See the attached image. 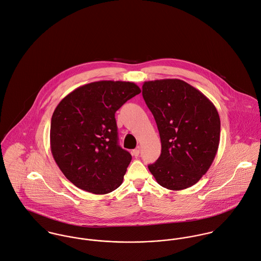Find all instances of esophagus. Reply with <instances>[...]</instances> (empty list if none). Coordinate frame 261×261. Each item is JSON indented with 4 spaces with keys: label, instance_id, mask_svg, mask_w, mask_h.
I'll use <instances>...</instances> for the list:
<instances>
[{
    "label": "esophagus",
    "instance_id": "esophagus-1",
    "mask_svg": "<svg viewBox=\"0 0 261 261\" xmlns=\"http://www.w3.org/2000/svg\"><path fill=\"white\" fill-rule=\"evenodd\" d=\"M140 153H141L140 148H137V149H135V150L133 151V155H134L135 157H139V156H140Z\"/></svg>",
    "mask_w": 261,
    "mask_h": 261
}]
</instances>
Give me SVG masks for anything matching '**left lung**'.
<instances>
[{
    "instance_id": "obj_1",
    "label": "left lung",
    "mask_w": 261,
    "mask_h": 261,
    "mask_svg": "<svg viewBox=\"0 0 261 261\" xmlns=\"http://www.w3.org/2000/svg\"><path fill=\"white\" fill-rule=\"evenodd\" d=\"M143 97L156 120L161 155L148 166L170 190L194 185L210 169L220 144L221 121L213 102L179 79L148 81Z\"/></svg>"
}]
</instances>
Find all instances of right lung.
Wrapping results in <instances>:
<instances>
[{"instance_id": "right-lung-1", "label": "right lung", "mask_w": 261, "mask_h": 261, "mask_svg": "<svg viewBox=\"0 0 261 261\" xmlns=\"http://www.w3.org/2000/svg\"><path fill=\"white\" fill-rule=\"evenodd\" d=\"M141 93L133 82L98 81L68 94L54 111L50 151L77 187L105 194L120 186L130 154L117 143L115 112Z\"/></svg>"}]
</instances>
